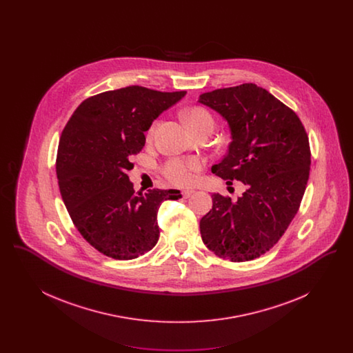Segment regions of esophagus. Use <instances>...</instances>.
<instances>
[{"label":"esophagus","mask_w":353,"mask_h":353,"mask_svg":"<svg viewBox=\"0 0 353 353\" xmlns=\"http://www.w3.org/2000/svg\"><path fill=\"white\" fill-rule=\"evenodd\" d=\"M193 193H194V190H193V189H184V190H183V196H184V199L190 197Z\"/></svg>","instance_id":"obj_1"}]
</instances>
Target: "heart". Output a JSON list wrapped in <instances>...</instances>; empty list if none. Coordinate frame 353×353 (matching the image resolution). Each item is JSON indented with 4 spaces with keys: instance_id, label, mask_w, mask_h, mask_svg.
<instances>
[{
    "instance_id": "b5f03b06",
    "label": "heart",
    "mask_w": 353,
    "mask_h": 353,
    "mask_svg": "<svg viewBox=\"0 0 353 353\" xmlns=\"http://www.w3.org/2000/svg\"><path fill=\"white\" fill-rule=\"evenodd\" d=\"M184 117L192 132L201 128H208L213 131L216 124L213 115L203 107H192L185 112ZM154 130H156V124L152 125L150 136L153 134ZM201 167V160L196 157L172 159L163 167V174L167 177L169 183L177 186H185L193 183L196 172H199Z\"/></svg>"
}]
</instances>
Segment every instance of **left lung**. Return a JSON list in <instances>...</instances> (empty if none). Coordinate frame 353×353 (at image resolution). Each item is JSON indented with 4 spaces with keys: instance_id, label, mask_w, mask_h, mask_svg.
<instances>
[{
    "instance_id": "8db88e82",
    "label": "left lung",
    "mask_w": 353,
    "mask_h": 353,
    "mask_svg": "<svg viewBox=\"0 0 353 353\" xmlns=\"http://www.w3.org/2000/svg\"><path fill=\"white\" fill-rule=\"evenodd\" d=\"M229 124L228 153L212 172L245 192L233 201L213 193L200 221L202 242L219 258L252 261L281 239L298 213L311 152L301 119L268 90L245 83L200 95Z\"/></svg>"
}]
</instances>
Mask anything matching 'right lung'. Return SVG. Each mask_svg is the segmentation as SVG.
<instances>
[{
  "label": "right lung",
  "instance_id": "obj_1",
  "mask_svg": "<svg viewBox=\"0 0 353 353\" xmlns=\"http://www.w3.org/2000/svg\"><path fill=\"white\" fill-rule=\"evenodd\" d=\"M185 94L141 85L105 91L82 101L61 134L55 168L62 200L101 254L128 261L150 252L159 241L161 202L181 197L176 189L134 192L127 172L152 121Z\"/></svg>",
  "mask_w": 353,
  "mask_h": 353
}]
</instances>
